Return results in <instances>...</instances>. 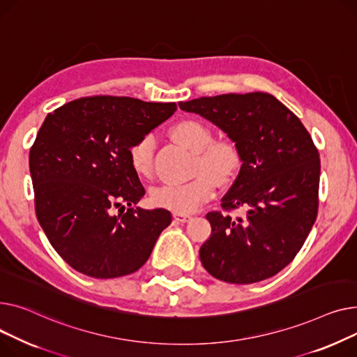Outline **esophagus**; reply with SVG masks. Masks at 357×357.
I'll return each mask as SVG.
<instances>
[{
    "label": "esophagus",
    "instance_id": "esophagus-1",
    "mask_svg": "<svg viewBox=\"0 0 357 357\" xmlns=\"http://www.w3.org/2000/svg\"><path fill=\"white\" fill-rule=\"evenodd\" d=\"M173 216H174V219L178 220V222H188V220L192 219L190 215H187V213H178V212H174Z\"/></svg>",
    "mask_w": 357,
    "mask_h": 357
}]
</instances>
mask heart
<instances>
[{
	"label": "heart",
	"mask_w": 357,
	"mask_h": 357,
	"mask_svg": "<svg viewBox=\"0 0 357 357\" xmlns=\"http://www.w3.org/2000/svg\"><path fill=\"white\" fill-rule=\"evenodd\" d=\"M172 137L188 150L196 151L193 173L185 183H167L151 192V202L178 213H192L208 199L218 188L217 181L227 184L241 165L236 145L229 139H212V132L204 123L195 119H183L172 128ZM134 173L149 180L154 173V139L145 135L131 145L128 151Z\"/></svg>",
	"instance_id": "1"
}]
</instances>
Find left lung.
<instances>
[{
  "label": "left lung",
  "instance_id": "1",
  "mask_svg": "<svg viewBox=\"0 0 357 357\" xmlns=\"http://www.w3.org/2000/svg\"><path fill=\"white\" fill-rule=\"evenodd\" d=\"M178 107L213 122L232 139L241 172L211 212L200 261L212 277L252 284L278 274L304 245L319 211L320 155L297 115L264 92L203 96Z\"/></svg>",
  "mask_w": 357,
  "mask_h": 357
}]
</instances>
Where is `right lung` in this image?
<instances>
[{
    "instance_id": "obj_1",
    "label": "right lung",
    "mask_w": 357,
    "mask_h": 357,
    "mask_svg": "<svg viewBox=\"0 0 357 357\" xmlns=\"http://www.w3.org/2000/svg\"><path fill=\"white\" fill-rule=\"evenodd\" d=\"M177 109L174 102L89 96L49 114L30 150L36 215L56 252L88 277L135 272L172 223L165 208L132 207L145 195L128 151ZM123 204L128 212L114 215Z\"/></svg>"
}]
</instances>
